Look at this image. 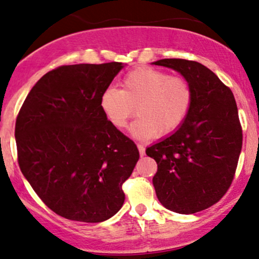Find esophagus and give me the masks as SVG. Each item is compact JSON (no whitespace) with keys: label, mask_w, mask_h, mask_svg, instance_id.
<instances>
[{"label":"esophagus","mask_w":259,"mask_h":259,"mask_svg":"<svg viewBox=\"0 0 259 259\" xmlns=\"http://www.w3.org/2000/svg\"><path fill=\"white\" fill-rule=\"evenodd\" d=\"M138 148H139V152H140V156L144 157L145 156V146L141 144H138Z\"/></svg>","instance_id":"1"}]
</instances>
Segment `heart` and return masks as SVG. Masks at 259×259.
I'll return each mask as SVG.
<instances>
[{
    "label": "heart",
    "instance_id": "obj_1",
    "mask_svg": "<svg viewBox=\"0 0 259 259\" xmlns=\"http://www.w3.org/2000/svg\"><path fill=\"white\" fill-rule=\"evenodd\" d=\"M194 101V91L184 76L170 75L156 68L141 67L121 80V89L108 86L100 97V107L117 129L126 126L136 113L130 132L136 139L167 138L183 125Z\"/></svg>",
    "mask_w": 259,
    "mask_h": 259
}]
</instances>
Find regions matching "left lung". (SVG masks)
Wrapping results in <instances>:
<instances>
[{
  "mask_svg": "<svg viewBox=\"0 0 259 259\" xmlns=\"http://www.w3.org/2000/svg\"><path fill=\"white\" fill-rule=\"evenodd\" d=\"M189 80L194 101L186 120L146 154L157 162L153 186L160 203L180 214L215 204L233 183L242 147V127L234 95L212 70L195 61L153 62Z\"/></svg>",
  "mask_w": 259,
  "mask_h": 259,
  "instance_id": "1",
  "label": "left lung"
}]
</instances>
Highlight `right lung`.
<instances>
[{
  "instance_id": "add662e5",
  "label": "right lung",
  "mask_w": 259,
  "mask_h": 259,
  "mask_svg": "<svg viewBox=\"0 0 259 259\" xmlns=\"http://www.w3.org/2000/svg\"><path fill=\"white\" fill-rule=\"evenodd\" d=\"M123 64L62 65L46 73L16 120L18 164L34 191L56 214L100 223L123 206L121 185L139 150L109 123L100 97Z\"/></svg>"
}]
</instances>
